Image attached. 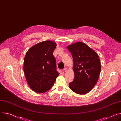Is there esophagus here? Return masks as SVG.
Segmentation results:
<instances>
[{
  "mask_svg": "<svg viewBox=\"0 0 121 121\" xmlns=\"http://www.w3.org/2000/svg\"><path fill=\"white\" fill-rule=\"evenodd\" d=\"M63 70L65 72L66 71H67V68L66 67H65L64 69H63Z\"/></svg>",
  "mask_w": 121,
  "mask_h": 121,
  "instance_id": "1",
  "label": "esophagus"
}]
</instances>
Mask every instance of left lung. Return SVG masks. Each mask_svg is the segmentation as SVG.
Masks as SVG:
<instances>
[{"label": "left lung", "mask_w": 121, "mask_h": 121, "mask_svg": "<svg viewBox=\"0 0 121 121\" xmlns=\"http://www.w3.org/2000/svg\"><path fill=\"white\" fill-rule=\"evenodd\" d=\"M74 61V80L69 87L74 92L84 94L95 86L101 70L99 57L87 44L78 42L67 46Z\"/></svg>", "instance_id": "left-lung-1"}]
</instances>
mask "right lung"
Masks as SVG:
<instances>
[{
  "label": "right lung",
  "mask_w": 121,
  "mask_h": 121,
  "mask_svg": "<svg viewBox=\"0 0 121 121\" xmlns=\"http://www.w3.org/2000/svg\"><path fill=\"white\" fill-rule=\"evenodd\" d=\"M56 44L50 41L31 47L24 60L23 70L30 87L35 92L44 93L52 87L59 75L53 52Z\"/></svg>",
  "instance_id": "1"
}]
</instances>
